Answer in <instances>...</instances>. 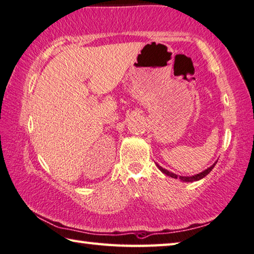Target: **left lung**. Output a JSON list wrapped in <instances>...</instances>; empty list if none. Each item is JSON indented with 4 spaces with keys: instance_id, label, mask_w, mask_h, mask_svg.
Here are the masks:
<instances>
[{
    "instance_id": "1",
    "label": "left lung",
    "mask_w": 254,
    "mask_h": 254,
    "mask_svg": "<svg viewBox=\"0 0 254 254\" xmlns=\"http://www.w3.org/2000/svg\"><path fill=\"white\" fill-rule=\"evenodd\" d=\"M216 163V162H215ZM215 163L213 164V165L211 166V167H208L207 170H205V171H203L202 173H198V174H196V175H193V176H179V175H176V174H174V173H172V172H168L167 170H165V168H163L162 166H159V165H157V167L159 168V170H161V172H163L164 174H166L167 176H170V177H173V179H180L182 182H185V183H188V182H194V181H199V180H202L203 177H205L208 173H210L212 170H213V167L215 166Z\"/></svg>"
}]
</instances>
